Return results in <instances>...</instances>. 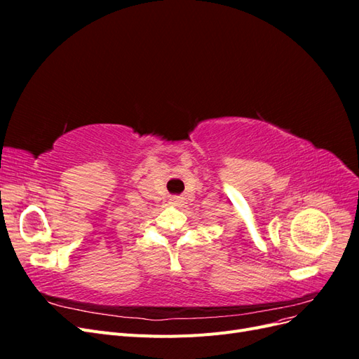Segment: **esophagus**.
I'll list each match as a JSON object with an SVG mask.
<instances>
[{"instance_id": "34e87169", "label": "esophagus", "mask_w": 359, "mask_h": 359, "mask_svg": "<svg viewBox=\"0 0 359 359\" xmlns=\"http://www.w3.org/2000/svg\"><path fill=\"white\" fill-rule=\"evenodd\" d=\"M169 203H170L172 206H178V208H181V206L184 205V198H181V196H172Z\"/></svg>"}]
</instances>
